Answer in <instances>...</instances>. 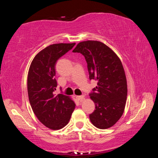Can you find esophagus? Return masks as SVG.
Segmentation results:
<instances>
[{
  "label": "esophagus",
  "instance_id": "34e87169",
  "mask_svg": "<svg viewBox=\"0 0 158 158\" xmlns=\"http://www.w3.org/2000/svg\"><path fill=\"white\" fill-rule=\"evenodd\" d=\"M77 99L78 100H79L80 102H81L84 100V95H79V96H77Z\"/></svg>",
  "mask_w": 158,
  "mask_h": 158
}]
</instances>
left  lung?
<instances>
[{"instance_id":"1","label":"left lung","mask_w":158,"mask_h":158,"mask_svg":"<svg viewBox=\"0 0 158 158\" xmlns=\"http://www.w3.org/2000/svg\"><path fill=\"white\" fill-rule=\"evenodd\" d=\"M73 52L81 53L86 60L90 79L98 85L90 93L95 111L89 115L92 124L100 129L113 126L124 112L127 95L123 66L113 50L102 42H81Z\"/></svg>"}]
</instances>
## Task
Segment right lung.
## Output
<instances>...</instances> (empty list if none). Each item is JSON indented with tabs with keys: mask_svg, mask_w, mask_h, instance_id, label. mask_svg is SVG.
Here are the masks:
<instances>
[{
	"mask_svg": "<svg viewBox=\"0 0 158 158\" xmlns=\"http://www.w3.org/2000/svg\"><path fill=\"white\" fill-rule=\"evenodd\" d=\"M74 45L75 43L49 45L35 56L28 70V94L32 109L39 121L51 130L65 127L76 106L69 96L53 93L57 87L56 64Z\"/></svg>",
	"mask_w": 158,
	"mask_h": 158,
	"instance_id": "obj_1",
	"label": "right lung"
}]
</instances>
